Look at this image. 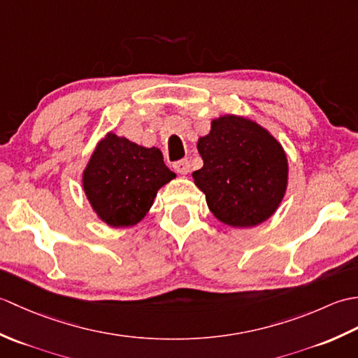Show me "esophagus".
I'll return each mask as SVG.
<instances>
[{"mask_svg": "<svg viewBox=\"0 0 358 358\" xmlns=\"http://www.w3.org/2000/svg\"><path fill=\"white\" fill-rule=\"evenodd\" d=\"M173 169L181 175H186L191 171V163H189L187 159H178V162L173 163Z\"/></svg>", "mask_w": 358, "mask_h": 358, "instance_id": "esophagus-1", "label": "esophagus"}]
</instances>
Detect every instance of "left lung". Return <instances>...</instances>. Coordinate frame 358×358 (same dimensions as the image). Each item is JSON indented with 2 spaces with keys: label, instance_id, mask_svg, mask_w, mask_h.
<instances>
[{
  "label": "left lung",
  "instance_id": "8db88e82",
  "mask_svg": "<svg viewBox=\"0 0 358 358\" xmlns=\"http://www.w3.org/2000/svg\"><path fill=\"white\" fill-rule=\"evenodd\" d=\"M203 167L192 173L212 214L232 227L266 222L287 187V158L281 144L255 121L238 115L212 120L196 143Z\"/></svg>",
  "mask_w": 358,
  "mask_h": 358
}]
</instances>
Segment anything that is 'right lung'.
Returning a JSON list of instances; mask_svg holds the SVG:
<instances>
[{"mask_svg": "<svg viewBox=\"0 0 358 358\" xmlns=\"http://www.w3.org/2000/svg\"><path fill=\"white\" fill-rule=\"evenodd\" d=\"M173 178L162 150L109 132L83 172V189L98 218L112 227H129L141 222L159 187Z\"/></svg>", "mask_w": 358, "mask_h": 358, "instance_id": "right-lung-1", "label": "right lung"}]
</instances>
